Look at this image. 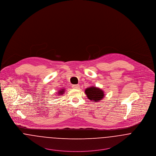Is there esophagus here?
<instances>
[{"instance_id": "obj_1", "label": "esophagus", "mask_w": 156, "mask_h": 156, "mask_svg": "<svg viewBox=\"0 0 156 156\" xmlns=\"http://www.w3.org/2000/svg\"><path fill=\"white\" fill-rule=\"evenodd\" d=\"M73 88H74V89H78L79 88H80V85H76V84H75V85H73Z\"/></svg>"}]
</instances>
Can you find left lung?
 I'll use <instances>...</instances> for the list:
<instances>
[{
	"mask_svg": "<svg viewBox=\"0 0 156 156\" xmlns=\"http://www.w3.org/2000/svg\"><path fill=\"white\" fill-rule=\"evenodd\" d=\"M85 93L91 101H100L104 97V91L100 88L95 87L87 88L85 90Z\"/></svg>",
	"mask_w": 156,
	"mask_h": 156,
	"instance_id": "left-lung-1",
	"label": "left lung"
}]
</instances>
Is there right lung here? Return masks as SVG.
Instances as JSON below:
<instances>
[{
  "label": "right lung",
  "mask_w": 156,
  "mask_h": 156,
  "mask_svg": "<svg viewBox=\"0 0 156 156\" xmlns=\"http://www.w3.org/2000/svg\"><path fill=\"white\" fill-rule=\"evenodd\" d=\"M64 91L65 89H64V88H63V89H62L61 90L59 91H58V95H62V94H64Z\"/></svg>",
  "instance_id": "right-lung-1"
}]
</instances>
